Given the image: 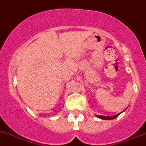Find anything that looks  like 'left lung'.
I'll use <instances>...</instances> for the list:
<instances>
[{"label":"left lung","instance_id":"obj_1","mask_svg":"<svg viewBox=\"0 0 146 146\" xmlns=\"http://www.w3.org/2000/svg\"><path fill=\"white\" fill-rule=\"evenodd\" d=\"M121 113H123V112H121ZM121 113H118L117 115H113V116H111V117L105 116V115H96V116L98 117V118H100V119H103V120H112V119H114V118H117V117H118V115Z\"/></svg>","mask_w":146,"mask_h":146}]
</instances>
